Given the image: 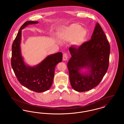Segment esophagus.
Segmentation results:
<instances>
[{
  "label": "esophagus",
  "mask_w": 124,
  "mask_h": 124,
  "mask_svg": "<svg viewBox=\"0 0 124 124\" xmlns=\"http://www.w3.org/2000/svg\"><path fill=\"white\" fill-rule=\"evenodd\" d=\"M68 59V56L67 54L66 53H64L63 55V59L64 60H66Z\"/></svg>",
  "instance_id": "obj_1"
}]
</instances>
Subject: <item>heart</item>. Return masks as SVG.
I'll list each match as a JSON object with an SVG mask.
<instances>
[{"instance_id":"b5f03b06","label":"heart","mask_w":124,"mask_h":124,"mask_svg":"<svg viewBox=\"0 0 124 124\" xmlns=\"http://www.w3.org/2000/svg\"><path fill=\"white\" fill-rule=\"evenodd\" d=\"M86 35V30L78 24H72L60 34V38L65 41H72L75 46L82 44Z\"/></svg>"}]
</instances>
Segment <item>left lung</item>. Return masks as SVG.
Listing matches in <instances>:
<instances>
[{
	"label": "left lung",
	"instance_id": "1",
	"mask_svg": "<svg viewBox=\"0 0 124 124\" xmlns=\"http://www.w3.org/2000/svg\"><path fill=\"white\" fill-rule=\"evenodd\" d=\"M71 57L67 67L72 88L78 92L88 91L97 86L107 71L110 46L104 32L97 23L91 39L79 47L69 48ZM89 71L81 73L82 68Z\"/></svg>",
	"mask_w": 124,
	"mask_h": 124
}]
</instances>
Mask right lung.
I'll use <instances>...</instances> for the list:
<instances>
[{
    "mask_svg": "<svg viewBox=\"0 0 124 124\" xmlns=\"http://www.w3.org/2000/svg\"><path fill=\"white\" fill-rule=\"evenodd\" d=\"M38 23L28 21L21 26L12 45L11 65L18 81L22 85L34 92L41 93L51 87L56 65L62 61V53L59 52L49 55L34 67L25 64L20 47L22 29L29 24Z\"/></svg>",
    "mask_w": 124,
    "mask_h": 124,
    "instance_id": "obj_1",
    "label": "right lung"
}]
</instances>
